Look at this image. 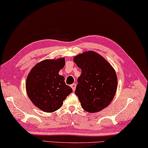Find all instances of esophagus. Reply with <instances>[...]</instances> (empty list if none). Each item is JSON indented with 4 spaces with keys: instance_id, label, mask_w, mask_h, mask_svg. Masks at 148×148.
<instances>
[{
    "instance_id": "esophagus-1",
    "label": "esophagus",
    "mask_w": 148,
    "mask_h": 148,
    "mask_svg": "<svg viewBox=\"0 0 148 148\" xmlns=\"http://www.w3.org/2000/svg\"><path fill=\"white\" fill-rule=\"evenodd\" d=\"M76 86H77L76 84H73L71 85V88H72V90H73V91L75 90V89H76Z\"/></svg>"
}]
</instances>
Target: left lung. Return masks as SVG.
Listing matches in <instances>:
<instances>
[{"label":"left lung","instance_id":"left-lung-1","mask_svg":"<svg viewBox=\"0 0 148 148\" xmlns=\"http://www.w3.org/2000/svg\"><path fill=\"white\" fill-rule=\"evenodd\" d=\"M73 61L82 70L75 90L82 108L89 113L99 112L110 104L115 95L118 81L115 69L93 51L76 55Z\"/></svg>","mask_w":148,"mask_h":148}]
</instances>
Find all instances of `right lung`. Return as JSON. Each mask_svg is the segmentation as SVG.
<instances>
[{"instance_id":"add662e5","label":"right lung","mask_w":148,"mask_h":148,"mask_svg":"<svg viewBox=\"0 0 148 148\" xmlns=\"http://www.w3.org/2000/svg\"><path fill=\"white\" fill-rule=\"evenodd\" d=\"M65 65L64 57L46 59L31 69L26 82L29 99L36 107L46 113L60 108L63 101L73 90L58 74Z\"/></svg>"}]
</instances>
